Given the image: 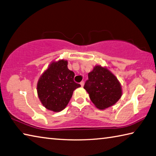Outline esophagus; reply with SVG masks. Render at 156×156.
I'll list each match as a JSON object with an SVG mask.
<instances>
[{"instance_id":"esophagus-1","label":"esophagus","mask_w":156,"mask_h":156,"mask_svg":"<svg viewBox=\"0 0 156 156\" xmlns=\"http://www.w3.org/2000/svg\"><path fill=\"white\" fill-rule=\"evenodd\" d=\"M80 85H81V87H83L84 86V81H82V82H80Z\"/></svg>"}]
</instances>
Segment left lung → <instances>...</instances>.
<instances>
[{"mask_svg": "<svg viewBox=\"0 0 156 156\" xmlns=\"http://www.w3.org/2000/svg\"><path fill=\"white\" fill-rule=\"evenodd\" d=\"M84 89L98 109H105L118 101L122 96V87L117 78L107 68L94 67L88 73Z\"/></svg>", "mask_w": 156, "mask_h": 156, "instance_id": "1", "label": "left lung"}]
</instances>
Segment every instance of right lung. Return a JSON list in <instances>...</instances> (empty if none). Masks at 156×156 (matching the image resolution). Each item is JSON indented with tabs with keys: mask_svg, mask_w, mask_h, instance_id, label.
Listing matches in <instances>:
<instances>
[{
	"mask_svg": "<svg viewBox=\"0 0 156 156\" xmlns=\"http://www.w3.org/2000/svg\"><path fill=\"white\" fill-rule=\"evenodd\" d=\"M67 60L53 62L39 78L37 92L46 109L58 112L65 109L76 89L80 84L73 80L74 73L67 67Z\"/></svg>",
	"mask_w": 156,
	"mask_h": 156,
	"instance_id": "obj_1",
	"label": "right lung"
}]
</instances>
